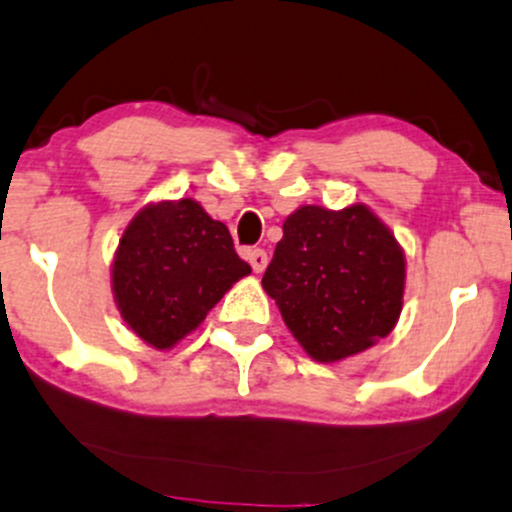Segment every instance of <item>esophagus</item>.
<instances>
[{
    "label": "esophagus",
    "instance_id": "obj_1",
    "mask_svg": "<svg viewBox=\"0 0 512 512\" xmlns=\"http://www.w3.org/2000/svg\"><path fill=\"white\" fill-rule=\"evenodd\" d=\"M246 258H249L251 268H254L256 273L266 271V266H268V254H266V251H263V249H249V251H246Z\"/></svg>",
    "mask_w": 512,
    "mask_h": 512
}]
</instances>
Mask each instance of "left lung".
<instances>
[{"instance_id": "left-lung-1", "label": "left lung", "mask_w": 512, "mask_h": 512, "mask_svg": "<svg viewBox=\"0 0 512 512\" xmlns=\"http://www.w3.org/2000/svg\"><path fill=\"white\" fill-rule=\"evenodd\" d=\"M403 285V251L364 205L295 210L263 273V290L317 361H339L386 337L403 307Z\"/></svg>"}]
</instances>
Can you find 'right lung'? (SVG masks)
<instances>
[{
    "label": "right lung",
    "instance_id": "1",
    "mask_svg": "<svg viewBox=\"0 0 512 512\" xmlns=\"http://www.w3.org/2000/svg\"><path fill=\"white\" fill-rule=\"evenodd\" d=\"M249 273L229 229L185 197L136 214L119 241L112 283L126 324L146 344L170 349Z\"/></svg>",
    "mask_w": 512,
    "mask_h": 512
}]
</instances>
